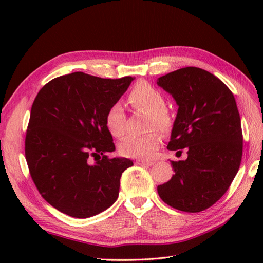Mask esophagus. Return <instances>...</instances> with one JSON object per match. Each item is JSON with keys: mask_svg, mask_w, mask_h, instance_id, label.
I'll list each match as a JSON object with an SVG mask.
<instances>
[{"mask_svg": "<svg viewBox=\"0 0 263 263\" xmlns=\"http://www.w3.org/2000/svg\"><path fill=\"white\" fill-rule=\"evenodd\" d=\"M137 165H146V166H152L155 164V161H152V160H142V159H139L136 161Z\"/></svg>", "mask_w": 263, "mask_h": 263, "instance_id": "esophagus-1", "label": "esophagus"}]
</instances>
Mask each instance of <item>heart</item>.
Returning <instances> with one entry per match:
<instances>
[{
    "label": "heart",
    "mask_w": 263,
    "mask_h": 263,
    "mask_svg": "<svg viewBox=\"0 0 263 263\" xmlns=\"http://www.w3.org/2000/svg\"><path fill=\"white\" fill-rule=\"evenodd\" d=\"M128 103L138 109L149 111V127L167 132L172 126V116L165 108V97L158 89L147 82H139L128 95ZM125 111L120 103L111 105L105 116V123L110 135L120 138L125 132ZM160 143L157 132L144 136H127L120 143V152L126 157L149 158Z\"/></svg>",
    "instance_id": "obj_1"
}]
</instances>
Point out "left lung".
I'll return each mask as SVG.
<instances>
[{"instance_id":"8db88e82","label":"left lung","mask_w":263,"mask_h":263,"mask_svg":"<svg viewBox=\"0 0 263 263\" xmlns=\"http://www.w3.org/2000/svg\"><path fill=\"white\" fill-rule=\"evenodd\" d=\"M157 85L178 106L167 148L187 150L185 160H170L175 174L157 186L158 194L177 210H205L225 194L241 164L243 136L235 98L217 77L194 66L160 77Z\"/></svg>"}]
</instances>
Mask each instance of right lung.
<instances>
[{
	"instance_id": "add662e5",
	"label": "right lung",
	"mask_w": 263,
	"mask_h": 263,
	"mask_svg": "<svg viewBox=\"0 0 263 263\" xmlns=\"http://www.w3.org/2000/svg\"><path fill=\"white\" fill-rule=\"evenodd\" d=\"M133 80L73 72L39 90L31 106L25 153L33 183L55 209L88 218L117 200L122 173L133 161L105 155L115 150L105 116Z\"/></svg>"
}]
</instances>
